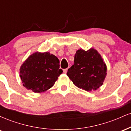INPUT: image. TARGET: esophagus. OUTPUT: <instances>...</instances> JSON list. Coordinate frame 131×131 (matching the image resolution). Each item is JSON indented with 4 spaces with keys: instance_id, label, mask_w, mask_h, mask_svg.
Returning a JSON list of instances; mask_svg holds the SVG:
<instances>
[{
    "instance_id": "34e87169",
    "label": "esophagus",
    "mask_w": 131,
    "mask_h": 131,
    "mask_svg": "<svg viewBox=\"0 0 131 131\" xmlns=\"http://www.w3.org/2000/svg\"><path fill=\"white\" fill-rule=\"evenodd\" d=\"M67 71H68V68L64 69V70H63V73H64V74H66V73H67Z\"/></svg>"
}]
</instances>
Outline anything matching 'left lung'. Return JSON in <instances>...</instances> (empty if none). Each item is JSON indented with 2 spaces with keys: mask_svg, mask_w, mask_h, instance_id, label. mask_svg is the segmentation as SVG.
Masks as SVG:
<instances>
[{
  "mask_svg": "<svg viewBox=\"0 0 131 131\" xmlns=\"http://www.w3.org/2000/svg\"><path fill=\"white\" fill-rule=\"evenodd\" d=\"M106 75V64L94 49H79L74 55V64L67 76L78 88L86 91L97 90L103 84Z\"/></svg>",
  "mask_w": 131,
  "mask_h": 131,
  "instance_id": "obj_1",
  "label": "left lung"
}]
</instances>
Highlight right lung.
<instances>
[{
	"label": "right lung",
	"mask_w": 131,
	"mask_h": 131,
	"mask_svg": "<svg viewBox=\"0 0 131 131\" xmlns=\"http://www.w3.org/2000/svg\"><path fill=\"white\" fill-rule=\"evenodd\" d=\"M58 58L49 52H36L27 58L20 68V78L27 89L42 92L52 88L63 73Z\"/></svg>",
	"instance_id": "1"
}]
</instances>
